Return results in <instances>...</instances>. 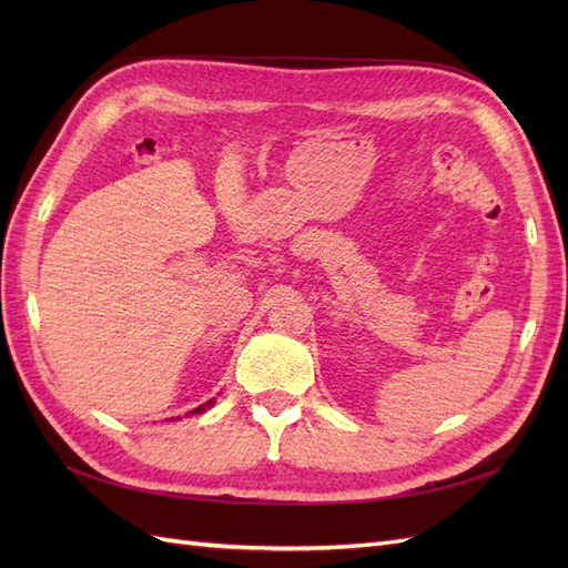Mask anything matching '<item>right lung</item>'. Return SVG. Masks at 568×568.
Instances as JSON below:
<instances>
[{"label": "right lung", "instance_id": "add662e5", "mask_svg": "<svg viewBox=\"0 0 568 568\" xmlns=\"http://www.w3.org/2000/svg\"><path fill=\"white\" fill-rule=\"evenodd\" d=\"M215 405V398H211L209 403H203V405H199L196 409H192V415H201V412H205V409H211ZM180 419V417H178Z\"/></svg>", "mask_w": 568, "mask_h": 568}]
</instances>
